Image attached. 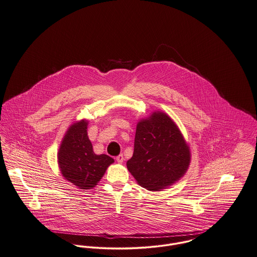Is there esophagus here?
Wrapping results in <instances>:
<instances>
[{"label": "esophagus", "instance_id": "1", "mask_svg": "<svg viewBox=\"0 0 257 257\" xmlns=\"http://www.w3.org/2000/svg\"><path fill=\"white\" fill-rule=\"evenodd\" d=\"M116 160H117V163H122L123 162V155L122 154H119L116 157Z\"/></svg>", "mask_w": 257, "mask_h": 257}]
</instances>
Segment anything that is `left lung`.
Segmentation results:
<instances>
[{"mask_svg": "<svg viewBox=\"0 0 257 257\" xmlns=\"http://www.w3.org/2000/svg\"><path fill=\"white\" fill-rule=\"evenodd\" d=\"M190 161L188 146L165 113L155 112L137 126L133 157L126 167L140 186L160 190L184 176Z\"/></svg>", "mask_w": 257, "mask_h": 257, "instance_id": "obj_1", "label": "left lung"}]
</instances>
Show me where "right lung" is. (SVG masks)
Masks as SVG:
<instances>
[{
    "label": "right lung",
    "instance_id": "right-lung-1",
    "mask_svg": "<svg viewBox=\"0 0 257 257\" xmlns=\"http://www.w3.org/2000/svg\"><path fill=\"white\" fill-rule=\"evenodd\" d=\"M87 121L72 124L61 144L58 160L63 176L74 186L89 189L97 185L114 159L97 155L87 137Z\"/></svg>",
    "mask_w": 257,
    "mask_h": 257
}]
</instances>
